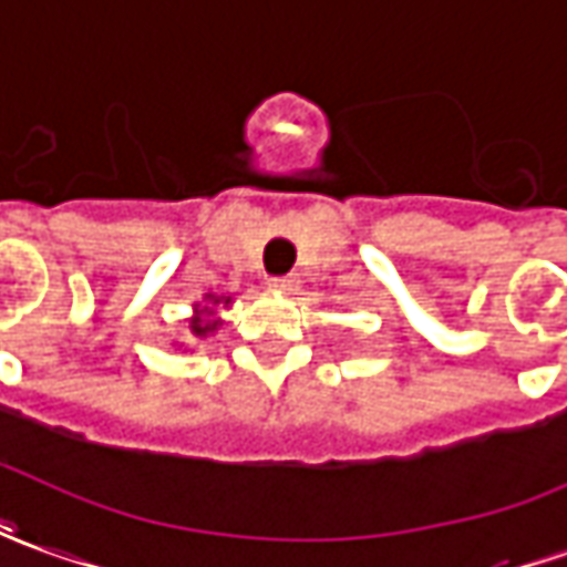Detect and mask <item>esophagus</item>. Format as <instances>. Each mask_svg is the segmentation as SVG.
I'll return each instance as SVG.
<instances>
[{
	"label": "esophagus",
	"instance_id": "34e87169",
	"mask_svg": "<svg viewBox=\"0 0 567 567\" xmlns=\"http://www.w3.org/2000/svg\"><path fill=\"white\" fill-rule=\"evenodd\" d=\"M267 285L276 288V291H295L298 288V276H272Z\"/></svg>",
	"mask_w": 567,
	"mask_h": 567
}]
</instances>
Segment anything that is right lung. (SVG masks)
Wrapping results in <instances>:
<instances>
[{
    "label": "right lung",
    "instance_id": "right-lung-1",
    "mask_svg": "<svg viewBox=\"0 0 567 567\" xmlns=\"http://www.w3.org/2000/svg\"><path fill=\"white\" fill-rule=\"evenodd\" d=\"M207 300L210 303H229V298H214V295H207ZM219 329V319L214 316V310L210 307H195V316L188 319V332L195 334V338H207V334H214Z\"/></svg>",
    "mask_w": 567,
    "mask_h": 567
}]
</instances>
